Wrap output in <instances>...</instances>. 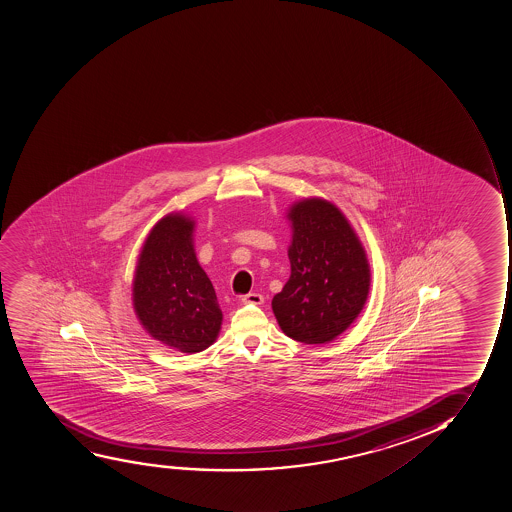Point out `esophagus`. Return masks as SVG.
<instances>
[{
  "label": "esophagus",
  "mask_w": 512,
  "mask_h": 512,
  "mask_svg": "<svg viewBox=\"0 0 512 512\" xmlns=\"http://www.w3.org/2000/svg\"><path fill=\"white\" fill-rule=\"evenodd\" d=\"M241 302L243 304L261 305L264 302V297L259 292H249V294L243 295Z\"/></svg>",
  "instance_id": "obj_1"
}]
</instances>
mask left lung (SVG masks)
Masks as SVG:
<instances>
[{
	"label": "left lung",
	"mask_w": 512,
	"mask_h": 512,
	"mask_svg": "<svg viewBox=\"0 0 512 512\" xmlns=\"http://www.w3.org/2000/svg\"><path fill=\"white\" fill-rule=\"evenodd\" d=\"M291 277L272 299L287 337L307 345L333 340L358 317L369 292V266L355 231L320 198L295 203Z\"/></svg>",
	"instance_id": "left-lung-1"
}]
</instances>
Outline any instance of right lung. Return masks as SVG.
<instances>
[{
    "mask_svg": "<svg viewBox=\"0 0 512 512\" xmlns=\"http://www.w3.org/2000/svg\"><path fill=\"white\" fill-rule=\"evenodd\" d=\"M194 221L162 218L144 243L134 276L136 315L151 337L182 353L212 345L221 325L217 295L195 258Z\"/></svg>",
    "mask_w": 512,
    "mask_h": 512,
    "instance_id": "obj_1",
    "label": "right lung"
}]
</instances>
